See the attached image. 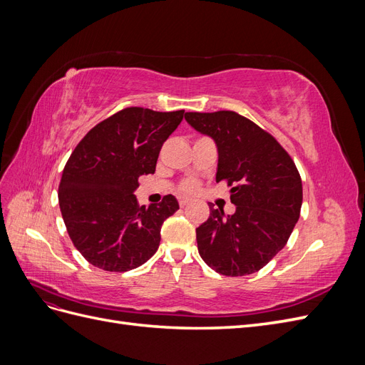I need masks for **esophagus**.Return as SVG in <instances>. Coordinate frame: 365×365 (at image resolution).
I'll return each mask as SVG.
<instances>
[{
	"instance_id": "1",
	"label": "esophagus",
	"mask_w": 365,
	"mask_h": 365,
	"mask_svg": "<svg viewBox=\"0 0 365 365\" xmlns=\"http://www.w3.org/2000/svg\"><path fill=\"white\" fill-rule=\"evenodd\" d=\"M178 202H180L181 207H184V205H187V204L190 202V200H189V197H185V196H180L178 197Z\"/></svg>"
}]
</instances>
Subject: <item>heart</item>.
Wrapping results in <instances>:
<instances>
[{"label": "heart", "mask_w": 365, "mask_h": 365, "mask_svg": "<svg viewBox=\"0 0 365 365\" xmlns=\"http://www.w3.org/2000/svg\"><path fill=\"white\" fill-rule=\"evenodd\" d=\"M197 189H200V182L195 180H185L180 187V190L182 193H195Z\"/></svg>", "instance_id": "1"}]
</instances>
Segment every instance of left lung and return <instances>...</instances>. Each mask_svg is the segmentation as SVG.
I'll use <instances>...</instances> for the list:
<instances>
[{
  "mask_svg": "<svg viewBox=\"0 0 365 365\" xmlns=\"http://www.w3.org/2000/svg\"><path fill=\"white\" fill-rule=\"evenodd\" d=\"M185 120L217 146L216 181L231 187L236 212L224 216L210 202L196 228L197 251L216 272H257L288 242L300 217L303 187L288 152L269 132L235 111L187 113Z\"/></svg>",
  "mask_w": 365,
  "mask_h": 365,
  "instance_id": "obj_1",
  "label": "left lung"
}]
</instances>
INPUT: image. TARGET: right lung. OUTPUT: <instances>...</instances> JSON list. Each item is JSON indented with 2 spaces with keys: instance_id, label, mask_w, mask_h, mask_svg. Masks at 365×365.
Returning a JSON list of instances; mask_svg holds the SVG:
<instances>
[{
  "instance_id": "right-lung-1",
  "label": "right lung",
  "mask_w": 365,
  "mask_h": 365,
  "mask_svg": "<svg viewBox=\"0 0 365 365\" xmlns=\"http://www.w3.org/2000/svg\"><path fill=\"white\" fill-rule=\"evenodd\" d=\"M184 111L130 106L105 118L79 141L59 184V207L74 247L94 267L125 272L157 252L161 225L180 208L175 196L140 207L134 190L155 172L163 143Z\"/></svg>"
}]
</instances>
